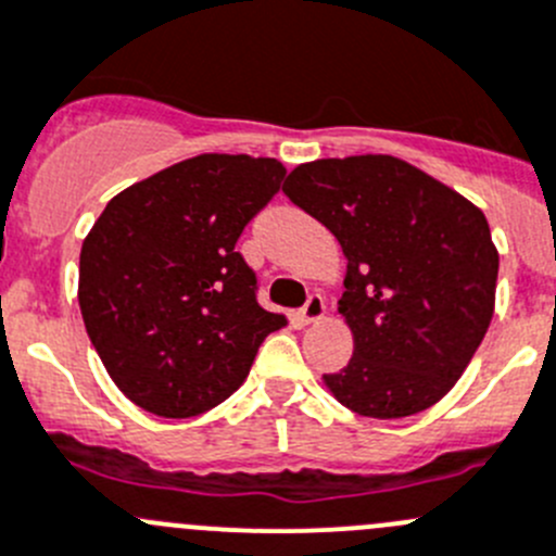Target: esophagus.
<instances>
[{
    "mask_svg": "<svg viewBox=\"0 0 556 556\" xmlns=\"http://www.w3.org/2000/svg\"><path fill=\"white\" fill-rule=\"evenodd\" d=\"M300 316H303V321L321 319L325 316V300H321V294H311L303 308H300Z\"/></svg>",
    "mask_w": 556,
    "mask_h": 556,
    "instance_id": "esophagus-1",
    "label": "esophagus"
}]
</instances>
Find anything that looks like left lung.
Here are the masks:
<instances>
[{"instance_id":"left-lung-1","label":"left lung","mask_w":556,"mask_h":556,"mask_svg":"<svg viewBox=\"0 0 556 556\" xmlns=\"http://www.w3.org/2000/svg\"><path fill=\"white\" fill-rule=\"evenodd\" d=\"M289 202L341 242L338 311L354 352L325 384L363 417H409L456 384L494 314L500 256L462 193L390 155L325 157L289 174Z\"/></svg>"}]
</instances>
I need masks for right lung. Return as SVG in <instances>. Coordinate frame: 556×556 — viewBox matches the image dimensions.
Returning a JSON list of instances; mask_svg holds the SVG:
<instances>
[{"instance_id": "right-lung-1", "label": "right lung", "mask_w": 556, "mask_h": 556, "mask_svg": "<svg viewBox=\"0 0 556 556\" xmlns=\"http://www.w3.org/2000/svg\"><path fill=\"white\" fill-rule=\"evenodd\" d=\"M275 157L199 155L130 185L81 245L78 305L114 384L157 417H195L245 382L287 325L256 303L242 229L281 190Z\"/></svg>"}]
</instances>
